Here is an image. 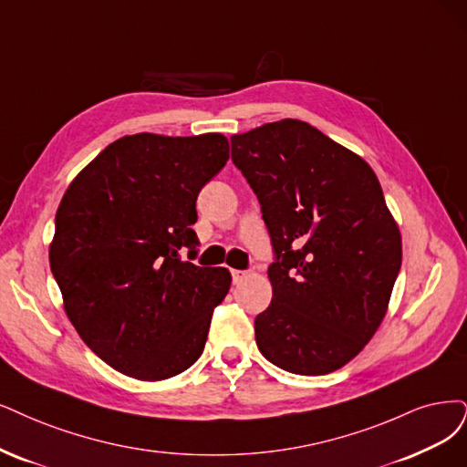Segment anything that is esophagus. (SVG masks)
Returning <instances> with one entry per match:
<instances>
[{
    "label": "esophagus",
    "instance_id": "obj_1",
    "mask_svg": "<svg viewBox=\"0 0 467 467\" xmlns=\"http://www.w3.org/2000/svg\"><path fill=\"white\" fill-rule=\"evenodd\" d=\"M231 275H233V283L234 285H238L240 281L248 277V273L246 271H240V269H231Z\"/></svg>",
    "mask_w": 467,
    "mask_h": 467
}]
</instances>
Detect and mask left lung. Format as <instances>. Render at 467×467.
Returning a JSON list of instances; mask_svg holds the SVG:
<instances>
[{
  "label": "left lung",
  "mask_w": 467,
  "mask_h": 467,
  "mask_svg": "<svg viewBox=\"0 0 467 467\" xmlns=\"http://www.w3.org/2000/svg\"><path fill=\"white\" fill-rule=\"evenodd\" d=\"M231 158L262 203L275 252L257 348L296 375L347 366L381 325L402 265L377 175L298 119L233 134Z\"/></svg>",
  "instance_id": "1"
}]
</instances>
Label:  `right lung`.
I'll use <instances>...</instances> for the list:
<instances>
[{
	"mask_svg": "<svg viewBox=\"0 0 467 467\" xmlns=\"http://www.w3.org/2000/svg\"><path fill=\"white\" fill-rule=\"evenodd\" d=\"M229 160L223 134L123 136L68 184L49 244L67 317L108 366L163 381L202 356L224 267H198L196 198Z\"/></svg>",
	"mask_w": 467,
	"mask_h": 467,
	"instance_id": "1",
	"label": "right lung"
}]
</instances>
